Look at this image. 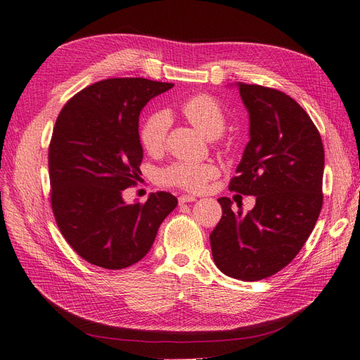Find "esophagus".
Here are the masks:
<instances>
[{
  "mask_svg": "<svg viewBox=\"0 0 360 360\" xmlns=\"http://www.w3.org/2000/svg\"><path fill=\"white\" fill-rule=\"evenodd\" d=\"M195 200H197V198L193 197V195H180V197H179V202H180V204H184V202H193Z\"/></svg>",
  "mask_w": 360,
  "mask_h": 360,
  "instance_id": "esophagus-1",
  "label": "esophagus"
}]
</instances>
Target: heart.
<instances>
[{
    "label": "heart",
    "instance_id": "b5f03b06",
    "mask_svg": "<svg viewBox=\"0 0 360 360\" xmlns=\"http://www.w3.org/2000/svg\"><path fill=\"white\" fill-rule=\"evenodd\" d=\"M186 120L206 138L215 139L226 129V113L209 95H195L181 105ZM171 124L168 112L159 110L148 116L141 129V142L150 154L163 150ZM218 168L210 162H174L160 171L159 180L167 186H176L189 192H200L209 180L215 179Z\"/></svg>",
    "mask_w": 360,
    "mask_h": 360
}]
</instances>
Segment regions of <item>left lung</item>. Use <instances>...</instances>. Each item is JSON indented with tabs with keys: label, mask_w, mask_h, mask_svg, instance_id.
Listing matches in <instances>:
<instances>
[{
	"label": "left lung",
	"mask_w": 360,
	"mask_h": 360,
	"mask_svg": "<svg viewBox=\"0 0 360 360\" xmlns=\"http://www.w3.org/2000/svg\"><path fill=\"white\" fill-rule=\"evenodd\" d=\"M250 118V141L229 189L255 195L248 213L218 198L222 217L210 233L215 265L229 277L256 281L292 260L323 207L324 148L315 124L289 95L235 84Z\"/></svg>",
	"instance_id": "left-lung-1"
}]
</instances>
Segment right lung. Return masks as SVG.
<instances>
[{
	"instance_id": "obj_1",
	"label": "right lung",
	"mask_w": 360,
	"mask_h": 360,
	"mask_svg": "<svg viewBox=\"0 0 360 360\" xmlns=\"http://www.w3.org/2000/svg\"><path fill=\"white\" fill-rule=\"evenodd\" d=\"M172 86L108 79L74 95L57 116L48 150L54 218L68 244L92 265L138 264L177 206V198L162 191L143 204L122 198L142 174L139 115Z\"/></svg>"
}]
</instances>
